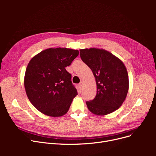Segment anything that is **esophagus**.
Here are the masks:
<instances>
[{
  "mask_svg": "<svg viewBox=\"0 0 156 156\" xmlns=\"http://www.w3.org/2000/svg\"><path fill=\"white\" fill-rule=\"evenodd\" d=\"M78 86H79V88L81 90L83 88V82H80V83H79V85H78Z\"/></svg>",
  "mask_w": 156,
  "mask_h": 156,
  "instance_id": "esophagus-1",
  "label": "esophagus"
}]
</instances>
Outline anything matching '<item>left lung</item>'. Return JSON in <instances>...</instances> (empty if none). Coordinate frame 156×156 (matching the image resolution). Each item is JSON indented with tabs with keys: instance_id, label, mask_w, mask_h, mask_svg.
I'll return each instance as SVG.
<instances>
[{
	"instance_id": "left-lung-1",
	"label": "left lung",
	"mask_w": 156,
	"mask_h": 156,
	"mask_svg": "<svg viewBox=\"0 0 156 156\" xmlns=\"http://www.w3.org/2000/svg\"><path fill=\"white\" fill-rule=\"evenodd\" d=\"M80 52L81 59L92 71L97 84L95 97L86 102L88 110L97 116H104L118 109L129 88L124 63L102 48H84Z\"/></svg>"
}]
</instances>
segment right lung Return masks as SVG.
Here are the masks:
<instances>
[{"mask_svg":"<svg viewBox=\"0 0 156 156\" xmlns=\"http://www.w3.org/2000/svg\"><path fill=\"white\" fill-rule=\"evenodd\" d=\"M78 50L49 48L32 57L26 69L24 85L30 102L48 116L66 114L78 94L66 67L78 55Z\"/></svg>","mask_w":156,"mask_h":156,"instance_id":"1","label":"right lung"}]
</instances>
